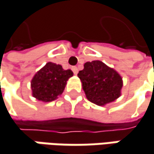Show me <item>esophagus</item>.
Instances as JSON below:
<instances>
[{"label": "esophagus", "mask_w": 154, "mask_h": 154, "mask_svg": "<svg viewBox=\"0 0 154 154\" xmlns=\"http://www.w3.org/2000/svg\"><path fill=\"white\" fill-rule=\"evenodd\" d=\"M71 69H72V71H73V73H74L75 75H77V73H78V69H77V67H76V66L72 67Z\"/></svg>", "instance_id": "esophagus-1"}]
</instances>
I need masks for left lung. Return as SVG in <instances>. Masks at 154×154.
I'll list each match as a JSON object with an SVG mask.
<instances>
[{"instance_id": "1", "label": "left lung", "mask_w": 154, "mask_h": 154, "mask_svg": "<svg viewBox=\"0 0 154 154\" xmlns=\"http://www.w3.org/2000/svg\"><path fill=\"white\" fill-rule=\"evenodd\" d=\"M89 101L97 105H104L115 101L121 95L123 80L112 68L101 61L87 62L84 69L77 74Z\"/></svg>"}]
</instances>
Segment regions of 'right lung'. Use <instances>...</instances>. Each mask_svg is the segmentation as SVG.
<instances>
[{
    "instance_id": "add662e5",
    "label": "right lung",
    "mask_w": 154,
    "mask_h": 154,
    "mask_svg": "<svg viewBox=\"0 0 154 154\" xmlns=\"http://www.w3.org/2000/svg\"><path fill=\"white\" fill-rule=\"evenodd\" d=\"M72 76L70 69L65 70L60 64L49 62L32 78V95L39 101L51 102L63 93Z\"/></svg>"
}]
</instances>
